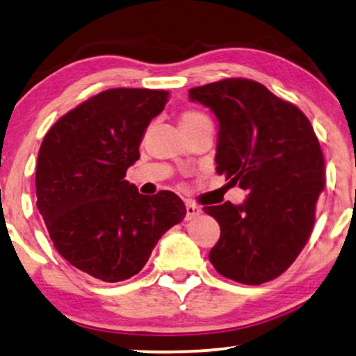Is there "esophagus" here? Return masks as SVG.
Returning a JSON list of instances; mask_svg holds the SVG:
<instances>
[{"mask_svg": "<svg viewBox=\"0 0 356 356\" xmlns=\"http://www.w3.org/2000/svg\"><path fill=\"white\" fill-rule=\"evenodd\" d=\"M185 209H187V216H185V219L187 220H192V219H195V217H198L201 214L200 206H196L195 203H192V201H187Z\"/></svg>", "mask_w": 356, "mask_h": 356, "instance_id": "esophagus-1", "label": "esophagus"}]
</instances>
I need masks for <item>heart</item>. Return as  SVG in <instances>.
I'll return each mask as SVG.
<instances>
[{"label":"heart","mask_w":356,"mask_h":356,"mask_svg":"<svg viewBox=\"0 0 356 356\" xmlns=\"http://www.w3.org/2000/svg\"><path fill=\"white\" fill-rule=\"evenodd\" d=\"M204 121H209L208 116L201 113L198 110H187L180 115V127H182V131H187L190 127H195L200 123H204Z\"/></svg>","instance_id":"heart-1"}]
</instances>
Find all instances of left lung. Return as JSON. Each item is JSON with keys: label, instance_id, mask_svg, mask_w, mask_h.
I'll list each match as a JSON object with an SVG mask.
<instances>
[{"label": "left lung", "instance_id": "obj_1", "mask_svg": "<svg viewBox=\"0 0 356 356\" xmlns=\"http://www.w3.org/2000/svg\"><path fill=\"white\" fill-rule=\"evenodd\" d=\"M188 97L219 120L217 174L249 192L240 206L227 201L203 208L220 227L209 261L236 283L278 278L309 241L326 185L314 127L294 104L248 78L192 88Z\"/></svg>", "mask_w": 356, "mask_h": 356}]
</instances>
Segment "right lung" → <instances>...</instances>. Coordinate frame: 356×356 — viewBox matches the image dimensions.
Here are the masks:
<instances>
[{
	"instance_id": "add662e5",
	"label": "right lung",
	"mask_w": 356,
	"mask_h": 356,
	"mask_svg": "<svg viewBox=\"0 0 356 356\" xmlns=\"http://www.w3.org/2000/svg\"><path fill=\"white\" fill-rule=\"evenodd\" d=\"M168 100L160 89H107L60 116L40 147L36 206L51 240L67 262L105 283L139 273L187 214L176 193L145 196L124 180Z\"/></svg>"
}]
</instances>
